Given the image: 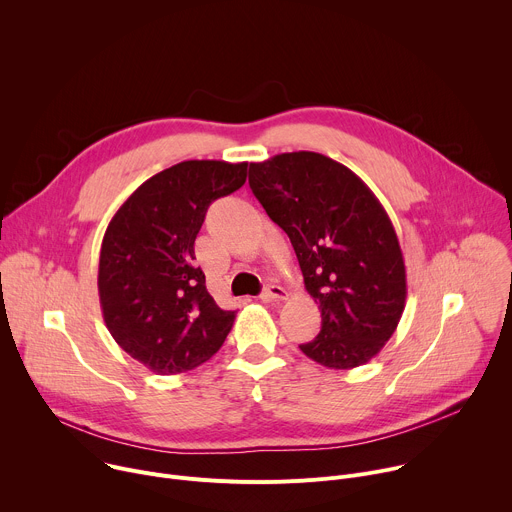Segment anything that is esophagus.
Instances as JSON below:
<instances>
[{
  "label": "esophagus",
  "mask_w": 512,
  "mask_h": 512,
  "mask_svg": "<svg viewBox=\"0 0 512 512\" xmlns=\"http://www.w3.org/2000/svg\"><path fill=\"white\" fill-rule=\"evenodd\" d=\"M263 302H281L287 298V291L281 287V285H275V283H269L265 285V289L261 291L259 296Z\"/></svg>",
  "instance_id": "esophagus-1"
}]
</instances>
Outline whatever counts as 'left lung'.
<instances>
[{"label":"left lung","mask_w":512,"mask_h":512,"mask_svg":"<svg viewBox=\"0 0 512 512\" xmlns=\"http://www.w3.org/2000/svg\"><path fill=\"white\" fill-rule=\"evenodd\" d=\"M249 186L300 261L322 330L300 350L328 369L375 358L405 310L407 275L391 218L352 170L316 152L249 166Z\"/></svg>","instance_id":"obj_1"}]
</instances>
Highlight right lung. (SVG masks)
Masks as SVG:
<instances>
[{
    "label": "right lung",
    "mask_w": 512,
    "mask_h": 512,
    "mask_svg": "<svg viewBox=\"0 0 512 512\" xmlns=\"http://www.w3.org/2000/svg\"><path fill=\"white\" fill-rule=\"evenodd\" d=\"M247 180V162H180L145 180L113 214L99 255V300L115 342L156 375L196 369L223 346L221 310L194 265L210 202Z\"/></svg>",
    "instance_id": "add662e5"
}]
</instances>
